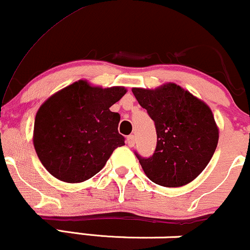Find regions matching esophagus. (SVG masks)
Listing matches in <instances>:
<instances>
[{
	"mask_svg": "<svg viewBox=\"0 0 250 250\" xmlns=\"http://www.w3.org/2000/svg\"><path fill=\"white\" fill-rule=\"evenodd\" d=\"M127 143L129 147H134L135 146V137L134 135H129V136L127 137Z\"/></svg>",
	"mask_w": 250,
	"mask_h": 250,
	"instance_id": "1",
	"label": "esophagus"
}]
</instances>
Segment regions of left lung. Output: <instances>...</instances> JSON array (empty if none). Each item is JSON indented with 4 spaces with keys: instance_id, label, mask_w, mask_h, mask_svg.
Segmentation results:
<instances>
[{
    "instance_id": "1",
    "label": "left lung",
    "mask_w": 250,
    "mask_h": 250,
    "mask_svg": "<svg viewBox=\"0 0 250 250\" xmlns=\"http://www.w3.org/2000/svg\"><path fill=\"white\" fill-rule=\"evenodd\" d=\"M133 94L155 122L157 143L153 156L141 157L148 179L163 187H182L207 167L219 142L210 108L175 83L156 89L133 88Z\"/></svg>"
}]
</instances>
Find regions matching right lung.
<instances>
[{
  "mask_svg": "<svg viewBox=\"0 0 250 250\" xmlns=\"http://www.w3.org/2000/svg\"><path fill=\"white\" fill-rule=\"evenodd\" d=\"M127 93L125 87L101 88L85 80L51 95L37 110L33 142L40 161L54 177L68 183L90 179L104 167L125 137L120 114L111 105Z\"/></svg>",
  "mask_w": 250,
  "mask_h": 250,
  "instance_id": "obj_1",
  "label": "right lung"
}]
</instances>
